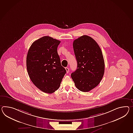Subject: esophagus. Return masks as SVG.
<instances>
[{
    "instance_id": "1",
    "label": "esophagus",
    "mask_w": 133,
    "mask_h": 133,
    "mask_svg": "<svg viewBox=\"0 0 133 133\" xmlns=\"http://www.w3.org/2000/svg\"><path fill=\"white\" fill-rule=\"evenodd\" d=\"M65 70H66V71L67 73H68L69 71V69L68 67H66V68H65Z\"/></svg>"
}]
</instances>
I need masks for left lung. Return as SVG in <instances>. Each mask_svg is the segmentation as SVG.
Segmentation results:
<instances>
[{"mask_svg":"<svg viewBox=\"0 0 133 133\" xmlns=\"http://www.w3.org/2000/svg\"><path fill=\"white\" fill-rule=\"evenodd\" d=\"M77 68L71 77L79 90L87 92L96 88L103 78L105 63L102 52L96 41L81 36L73 42Z\"/></svg>","mask_w":133,"mask_h":133,"instance_id":"8db88e82","label":"left lung"}]
</instances>
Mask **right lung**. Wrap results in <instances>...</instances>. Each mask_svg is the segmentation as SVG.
I'll return each mask as SVG.
<instances>
[{"label":"right lung","mask_w":133,"mask_h":133,"mask_svg":"<svg viewBox=\"0 0 133 133\" xmlns=\"http://www.w3.org/2000/svg\"><path fill=\"white\" fill-rule=\"evenodd\" d=\"M60 43L58 40L45 36L33 42L28 51L26 67L30 78L45 93L57 90L66 72L57 52Z\"/></svg>","instance_id":"obj_1"}]
</instances>
